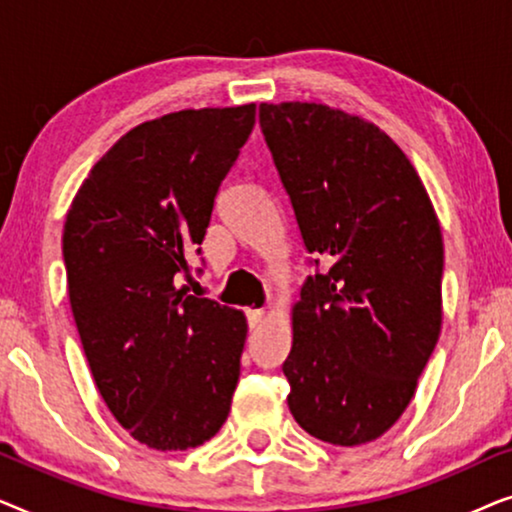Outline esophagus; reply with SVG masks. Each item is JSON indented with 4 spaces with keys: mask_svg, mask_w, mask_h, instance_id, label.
<instances>
[{
    "mask_svg": "<svg viewBox=\"0 0 512 512\" xmlns=\"http://www.w3.org/2000/svg\"><path fill=\"white\" fill-rule=\"evenodd\" d=\"M247 317H249V326L251 328H258V326L263 324V319H265V310H249Z\"/></svg>",
    "mask_w": 512,
    "mask_h": 512,
    "instance_id": "34e87169",
    "label": "esophagus"
}]
</instances>
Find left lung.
Here are the masks:
<instances>
[{
	"instance_id": "1",
	"label": "left lung",
	"mask_w": 512,
	"mask_h": 512,
	"mask_svg": "<svg viewBox=\"0 0 512 512\" xmlns=\"http://www.w3.org/2000/svg\"><path fill=\"white\" fill-rule=\"evenodd\" d=\"M258 118L314 256L331 263L291 307L289 410L354 447L398 422L443 326V233L408 156L366 118L263 102Z\"/></svg>"
}]
</instances>
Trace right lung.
Wrapping results in <instances>:
<instances>
[{
  "instance_id": "add662e5",
  "label": "right lung",
  "mask_w": 512,
  "mask_h": 512,
  "mask_svg": "<svg viewBox=\"0 0 512 512\" xmlns=\"http://www.w3.org/2000/svg\"><path fill=\"white\" fill-rule=\"evenodd\" d=\"M254 123V102L139 123L69 205L62 256L90 373L116 422L153 450L216 436L240 380L244 312L177 282Z\"/></svg>"
}]
</instances>
